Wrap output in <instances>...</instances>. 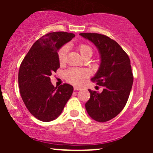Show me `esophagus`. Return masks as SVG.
<instances>
[{
	"instance_id": "esophagus-1",
	"label": "esophagus",
	"mask_w": 153,
	"mask_h": 153,
	"mask_svg": "<svg viewBox=\"0 0 153 153\" xmlns=\"http://www.w3.org/2000/svg\"><path fill=\"white\" fill-rule=\"evenodd\" d=\"M80 88L78 87H74V91H80Z\"/></svg>"
}]
</instances>
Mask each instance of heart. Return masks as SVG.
<instances>
[{
    "label": "heart",
    "mask_w": 153,
    "mask_h": 153,
    "mask_svg": "<svg viewBox=\"0 0 153 153\" xmlns=\"http://www.w3.org/2000/svg\"><path fill=\"white\" fill-rule=\"evenodd\" d=\"M78 50L80 52L81 57L84 54L91 53L92 54V50L91 47L86 45H80L78 47ZM67 49L65 47H63L58 52V58L60 62H65L66 57ZM88 76L87 72L84 70L75 69V68H72V69L68 70L65 73V78L67 81L71 82V84L75 85H81L84 82L85 78Z\"/></svg>",
    "instance_id": "b5f03b06"
}]
</instances>
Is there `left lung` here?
Masks as SVG:
<instances>
[{
	"label": "left lung",
	"mask_w": 153,
	"mask_h": 153,
	"mask_svg": "<svg viewBox=\"0 0 153 153\" xmlns=\"http://www.w3.org/2000/svg\"><path fill=\"white\" fill-rule=\"evenodd\" d=\"M91 41L100 54L99 68L91 78L103 87L101 93L90 92L85 109L94 120L105 122L114 118L125 106L132 87L133 74L130 59L117 42L96 33H80Z\"/></svg>",
	"instance_id": "8db88e82"
}]
</instances>
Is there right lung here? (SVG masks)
<instances>
[{
    "label": "right lung",
    "instance_id": "obj_1",
    "mask_svg": "<svg viewBox=\"0 0 153 153\" xmlns=\"http://www.w3.org/2000/svg\"><path fill=\"white\" fill-rule=\"evenodd\" d=\"M74 37L73 33L64 31L47 34L35 42L21 64V96L27 109L39 120L47 122L57 119L71 97V85L54 87L50 77L59 68V50Z\"/></svg>",
    "mask_w": 153,
    "mask_h": 153
}]
</instances>
